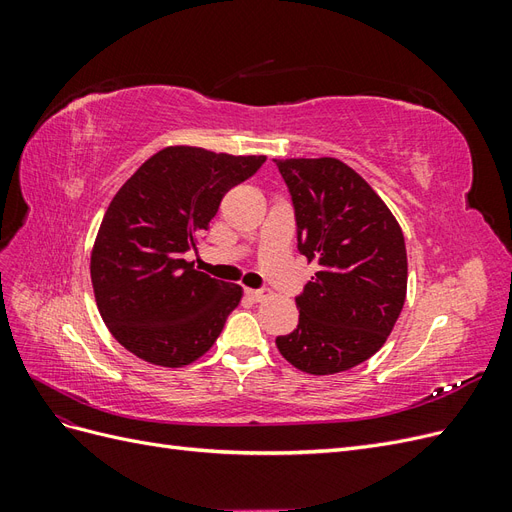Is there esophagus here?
Instances as JSON below:
<instances>
[{
	"label": "esophagus",
	"instance_id": "esophagus-1",
	"mask_svg": "<svg viewBox=\"0 0 512 512\" xmlns=\"http://www.w3.org/2000/svg\"><path fill=\"white\" fill-rule=\"evenodd\" d=\"M247 297L254 299V301H265L271 297V290L269 288H247Z\"/></svg>",
	"mask_w": 512,
	"mask_h": 512
}]
</instances>
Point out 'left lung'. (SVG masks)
I'll use <instances>...</instances> for the list:
<instances>
[{
    "label": "left lung",
    "mask_w": 512,
    "mask_h": 512,
    "mask_svg": "<svg viewBox=\"0 0 512 512\" xmlns=\"http://www.w3.org/2000/svg\"><path fill=\"white\" fill-rule=\"evenodd\" d=\"M273 164L292 198L299 252L318 265L312 282L294 297L297 329L275 344L307 374L352 369L382 348L404 307V235L382 198L344 162Z\"/></svg>",
    "instance_id": "8db88e82"
}]
</instances>
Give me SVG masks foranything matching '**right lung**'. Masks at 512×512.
I'll return each mask as SVG.
<instances>
[{
  "mask_svg": "<svg viewBox=\"0 0 512 512\" xmlns=\"http://www.w3.org/2000/svg\"><path fill=\"white\" fill-rule=\"evenodd\" d=\"M265 160L168 147L115 194L91 254V284L108 331L138 359L188 365L222 333L243 290L196 271L185 254L196 252L224 194Z\"/></svg>",
  "mask_w": 512,
  "mask_h": 512,
  "instance_id": "right-lung-1",
  "label": "right lung"
}]
</instances>
